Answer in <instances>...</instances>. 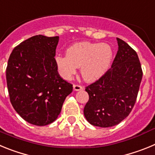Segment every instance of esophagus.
Returning <instances> with one entry per match:
<instances>
[{
    "label": "esophagus",
    "instance_id": "obj_1",
    "mask_svg": "<svg viewBox=\"0 0 155 155\" xmlns=\"http://www.w3.org/2000/svg\"><path fill=\"white\" fill-rule=\"evenodd\" d=\"M73 87L74 91H81V90H83V87L81 85H78V84H74Z\"/></svg>",
    "mask_w": 155,
    "mask_h": 155
}]
</instances>
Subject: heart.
I'll return each instance as SVG.
<instances>
[{
  "label": "heart",
  "mask_w": 155,
  "mask_h": 155,
  "mask_svg": "<svg viewBox=\"0 0 155 155\" xmlns=\"http://www.w3.org/2000/svg\"><path fill=\"white\" fill-rule=\"evenodd\" d=\"M113 50L106 43L78 42L66 51V56H57L56 63L60 74L70 79L81 68L86 81H95L107 71L113 60Z\"/></svg>",
  "instance_id": "obj_1"
}]
</instances>
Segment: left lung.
Returning a JSON list of instances; mask_svg holds the SVG:
<instances>
[{
	"label": "left lung",
	"instance_id": "obj_1",
	"mask_svg": "<svg viewBox=\"0 0 155 155\" xmlns=\"http://www.w3.org/2000/svg\"><path fill=\"white\" fill-rule=\"evenodd\" d=\"M118 51L112 67L86 87L89 99L84 115L90 124L111 127L129 116L136 102L143 72L136 51L117 38Z\"/></svg>",
	"mask_w": 155,
	"mask_h": 155
}]
</instances>
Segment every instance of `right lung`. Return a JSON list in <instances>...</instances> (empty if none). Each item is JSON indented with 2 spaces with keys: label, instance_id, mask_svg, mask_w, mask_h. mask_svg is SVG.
<instances>
[{
  "label": "right lung",
  "instance_id": "1",
  "mask_svg": "<svg viewBox=\"0 0 155 155\" xmlns=\"http://www.w3.org/2000/svg\"><path fill=\"white\" fill-rule=\"evenodd\" d=\"M59 36L34 35L15 47L6 79L10 101L21 118L35 126L55 121L73 85L60 77L54 58Z\"/></svg>",
  "mask_w": 155,
  "mask_h": 155
}]
</instances>
